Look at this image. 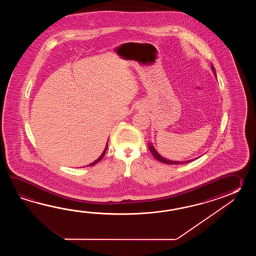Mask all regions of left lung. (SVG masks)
I'll return each mask as SVG.
<instances>
[{"label": "left lung", "mask_w": 256, "mask_h": 256, "mask_svg": "<svg viewBox=\"0 0 256 256\" xmlns=\"http://www.w3.org/2000/svg\"><path fill=\"white\" fill-rule=\"evenodd\" d=\"M212 70L213 74L216 76V71H215V68H214V66L213 65L212 66ZM216 78H217V76H216ZM148 147H149V150L152 152L154 158L158 159V161H160L162 163L168 164H183L190 163L191 161H193V160H188V161H172V160H169V159H166V158H163L162 156H160L156 152V150L154 149V147L152 144H149Z\"/></svg>", "instance_id": "obj_1"}]
</instances>
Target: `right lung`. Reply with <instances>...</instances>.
<instances>
[{
    "label": "right lung",
    "instance_id": "obj_1",
    "mask_svg": "<svg viewBox=\"0 0 256 256\" xmlns=\"http://www.w3.org/2000/svg\"><path fill=\"white\" fill-rule=\"evenodd\" d=\"M107 148H108V141H107V144H106V146H105V148H104V151L102 152V154L100 156V158L97 159V160H95L94 162H92V164H90L88 166H94V164H96L98 163V161H100L102 159V158L104 156V154H105V152H106V151H107Z\"/></svg>",
    "mask_w": 256,
    "mask_h": 256
}]
</instances>
